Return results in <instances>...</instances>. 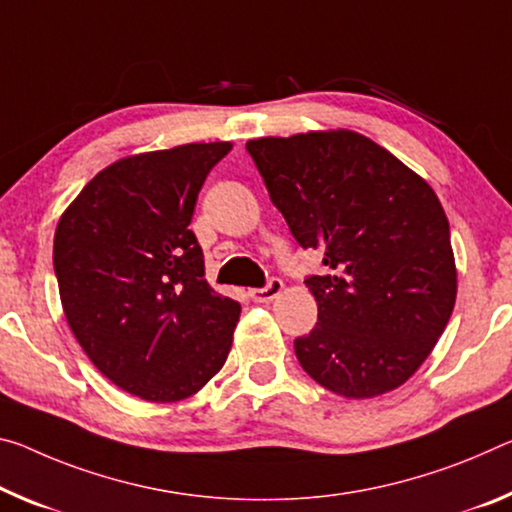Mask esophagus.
<instances>
[{
    "label": "esophagus",
    "instance_id": "esophagus-1",
    "mask_svg": "<svg viewBox=\"0 0 512 512\" xmlns=\"http://www.w3.org/2000/svg\"><path fill=\"white\" fill-rule=\"evenodd\" d=\"M282 280L280 278H271L266 282V287H259V289H250L248 296L250 300H255V303H271V300L280 294L282 291Z\"/></svg>",
    "mask_w": 512,
    "mask_h": 512
}]
</instances>
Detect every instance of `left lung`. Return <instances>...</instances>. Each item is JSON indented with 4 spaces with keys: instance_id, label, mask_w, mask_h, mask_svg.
Returning <instances> with one entry per match:
<instances>
[{
    "instance_id": "obj_1",
    "label": "left lung",
    "mask_w": 512,
    "mask_h": 512,
    "mask_svg": "<svg viewBox=\"0 0 512 512\" xmlns=\"http://www.w3.org/2000/svg\"><path fill=\"white\" fill-rule=\"evenodd\" d=\"M300 248L323 275L305 285L319 305L296 358L346 399L403 385L433 351L456 303L449 221L435 191L394 154L355 132L248 141Z\"/></svg>"
}]
</instances>
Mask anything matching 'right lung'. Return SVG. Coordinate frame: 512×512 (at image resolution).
Masks as SVG:
<instances>
[{
    "mask_svg": "<svg viewBox=\"0 0 512 512\" xmlns=\"http://www.w3.org/2000/svg\"><path fill=\"white\" fill-rule=\"evenodd\" d=\"M230 143H189L97 173L54 234L68 326L113 385L145 401L196 394L223 367L241 305L205 280L189 223Z\"/></svg>",
    "mask_w": 512,
    "mask_h": 512,
    "instance_id": "add662e5",
    "label": "right lung"
}]
</instances>
